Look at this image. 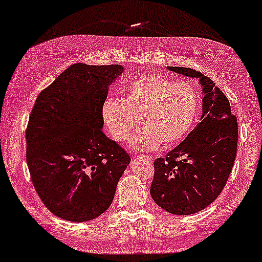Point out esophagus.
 Masks as SVG:
<instances>
[{
	"label": "esophagus",
	"instance_id": "obj_1",
	"mask_svg": "<svg viewBox=\"0 0 262 262\" xmlns=\"http://www.w3.org/2000/svg\"><path fill=\"white\" fill-rule=\"evenodd\" d=\"M137 157H139V159H142V160H144V161H152L151 157L148 156V155H138Z\"/></svg>",
	"mask_w": 262,
	"mask_h": 262
}]
</instances>
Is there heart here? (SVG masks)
Instances as JSON below:
<instances>
[{
  "instance_id": "obj_1",
  "label": "heart",
  "mask_w": 262,
  "mask_h": 262,
  "mask_svg": "<svg viewBox=\"0 0 262 262\" xmlns=\"http://www.w3.org/2000/svg\"><path fill=\"white\" fill-rule=\"evenodd\" d=\"M199 95L191 82L173 81L159 74H146L125 85L120 99L102 105V120L114 141L125 142L137 127L132 143L138 150L171 146L185 138L194 125Z\"/></svg>"
}]
</instances>
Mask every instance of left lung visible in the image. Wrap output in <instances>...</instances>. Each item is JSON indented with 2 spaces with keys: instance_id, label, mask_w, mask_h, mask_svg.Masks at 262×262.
Segmentation results:
<instances>
[{
  "instance_id": "1",
  "label": "left lung",
  "mask_w": 262,
  "mask_h": 262,
  "mask_svg": "<svg viewBox=\"0 0 262 262\" xmlns=\"http://www.w3.org/2000/svg\"><path fill=\"white\" fill-rule=\"evenodd\" d=\"M168 69L200 78L203 116L185 141L155 160L150 194L169 213L193 214L213 203L227 185L237 151V119L210 77L191 68Z\"/></svg>"
}]
</instances>
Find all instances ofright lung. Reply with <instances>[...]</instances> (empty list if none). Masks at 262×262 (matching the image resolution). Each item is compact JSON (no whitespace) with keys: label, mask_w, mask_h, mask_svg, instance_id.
<instances>
[{"label":"right lung","mask_w":262,"mask_h":262,"mask_svg":"<svg viewBox=\"0 0 262 262\" xmlns=\"http://www.w3.org/2000/svg\"><path fill=\"white\" fill-rule=\"evenodd\" d=\"M123 70L119 64H73L35 100L26 161L35 192L57 217L92 221L113 202L131 159L102 132V105Z\"/></svg>","instance_id":"obj_1"}]
</instances>
